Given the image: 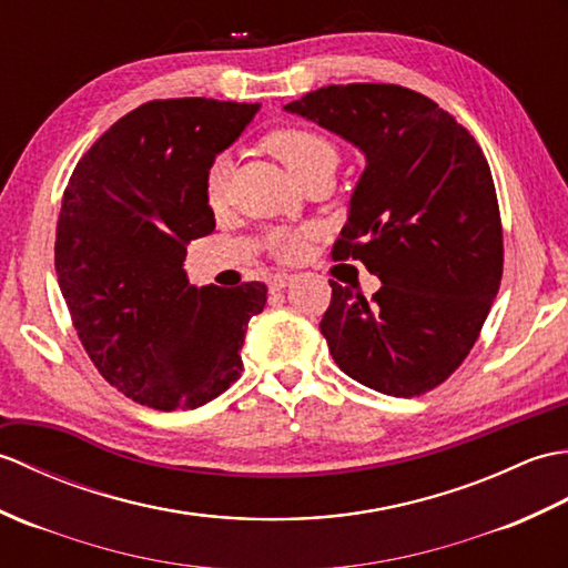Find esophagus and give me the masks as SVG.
I'll return each mask as SVG.
<instances>
[{
	"mask_svg": "<svg viewBox=\"0 0 568 568\" xmlns=\"http://www.w3.org/2000/svg\"><path fill=\"white\" fill-rule=\"evenodd\" d=\"M288 282H292V276H288V274H274L272 280H270V288H272V292H282V288H284Z\"/></svg>",
	"mask_w": 568,
	"mask_h": 568,
	"instance_id": "1",
	"label": "esophagus"
}]
</instances>
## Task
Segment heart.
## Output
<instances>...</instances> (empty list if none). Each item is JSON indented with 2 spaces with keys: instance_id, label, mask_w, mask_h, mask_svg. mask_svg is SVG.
<instances>
[{
  "instance_id": "b5f03b06",
  "label": "heart",
  "mask_w": 568,
  "mask_h": 568,
  "mask_svg": "<svg viewBox=\"0 0 568 568\" xmlns=\"http://www.w3.org/2000/svg\"><path fill=\"white\" fill-rule=\"evenodd\" d=\"M264 148L282 162V165L292 172V178L301 184L311 174L318 172H333L337 168V145L321 131L304 129V125H286V129H276L264 138ZM229 165L219 158L211 162L204 178V199L211 211H221L229 199ZM311 243V231L306 229H276L267 235V252L272 257L282 262H296L304 257Z\"/></svg>"
}]
</instances>
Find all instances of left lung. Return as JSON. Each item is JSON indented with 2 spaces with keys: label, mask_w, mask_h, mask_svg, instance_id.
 Listing matches in <instances>:
<instances>
[{
  "label": "left lung",
  "mask_w": 568,
  "mask_h": 568,
  "mask_svg": "<svg viewBox=\"0 0 568 568\" xmlns=\"http://www.w3.org/2000/svg\"><path fill=\"white\" fill-rule=\"evenodd\" d=\"M286 111L367 155L333 260L382 280L372 301L331 282L321 333L335 364L379 394L410 398L459 369L503 276V225L474 135L398 84H331Z\"/></svg>",
  "instance_id": "left-lung-1"
}]
</instances>
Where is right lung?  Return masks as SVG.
Listing matches in <instances>:
<instances>
[{
	"label": "right lung",
	"instance_id": "1",
	"mask_svg": "<svg viewBox=\"0 0 568 568\" xmlns=\"http://www.w3.org/2000/svg\"><path fill=\"white\" fill-rule=\"evenodd\" d=\"M257 109L153 99L87 150L62 194V298L99 374L141 406L199 408L243 372L247 321L267 304V286L196 288L182 262L189 241L216 229L206 170Z\"/></svg>",
	"mask_w": 568,
	"mask_h": 568
}]
</instances>
